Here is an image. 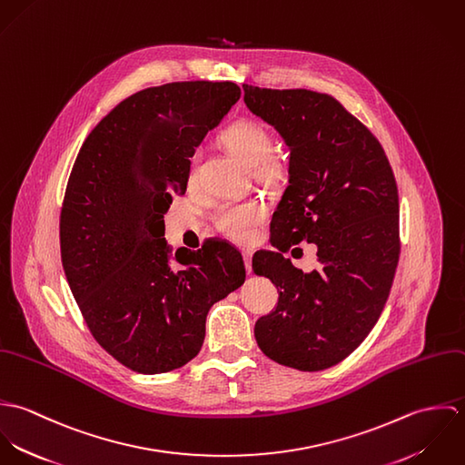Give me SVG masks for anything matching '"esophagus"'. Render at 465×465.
<instances>
[{
  "instance_id": "esophagus-1",
  "label": "esophagus",
  "mask_w": 465,
  "mask_h": 465,
  "mask_svg": "<svg viewBox=\"0 0 465 465\" xmlns=\"http://www.w3.org/2000/svg\"><path fill=\"white\" fill-rule=\"evenodd\" d=\"M243 262H245L247 273H251V263H252V252H251V251H245V252H243Z\"/></svg>"
}]
</instances>
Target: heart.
I'll return each instance as SVG.
<instances>
[{"label":"heart","mask_w":465,"mask_h":465,"mask_svg":"<svg viewBox=\"0 0 465 465\" xmlns=\"http://www.w3.org/2000/svg\"><path fill=\"white\" fill-rule=\"evenodd\" d=\"M222 141L236 157L252 166L254 177L263 184L277 186L286 179V166L272 155L273 137L263 124L238 120L223 131ZM263 220L265 211L254 202L223 203L216 211V225L236 242H247Z\"/></svg>","instance_id":"obj_1"}]
</instances>
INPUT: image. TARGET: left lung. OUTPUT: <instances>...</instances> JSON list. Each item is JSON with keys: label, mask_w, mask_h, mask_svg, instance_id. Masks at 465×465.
Segmentation results:
<instances>
[{"label": "left lung", "mask_w": 465, "mask_h": 465, "mask_svg": "<svg viewBox=\"0 0 465 465\" xmlns=\"http://www.w3.org/2000/svg\"><path fill=\"white\" fill-rule=\"evenodd\" d=\"M245 105L290 148L288 186L270 223L273 251L252 258L279 290L256 322L260 349L281 365L324 371L376 326L399 262V197L372 133L330 94L243 84ZM315 242L322 266L306 274L283 254ZM293 254V251H292Z\"/></svg>", "instance_id": "8db88e82"}]
</instances>
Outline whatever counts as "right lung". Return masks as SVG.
<instances>
[{"label": "right lung", "instance_id": "obj_1", "mask_svg": "<svg viewBox=\"0 0 465 465\" xmlns=\"http://www.w3.org/2000/svg\"><path fill=\"white\" fill-rule=\"evenodd\" d=\"M234 82H172L120 102L85 137L61 211V258L94 340L122 365L161 374L199 354L214 302L245 282L225 240L172 249L164 214L184 195L207 131L240 100Z\"/></svg>", "mask_w": 465, "mask_h": 465}]
</instances>
